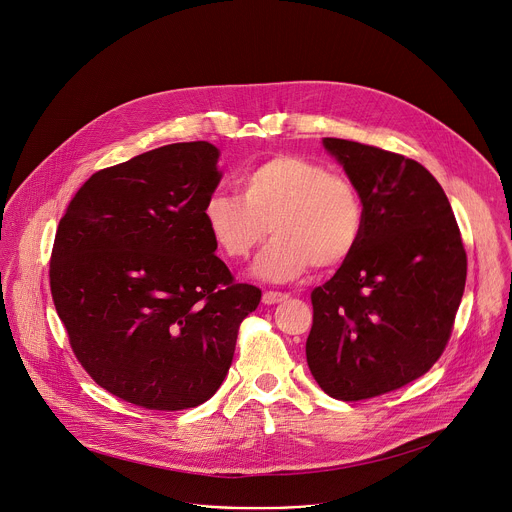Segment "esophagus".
<instances>
[{
	"label": "esophagus",
	"instance_id": "1",
	"mask_svg": "<svg viewBox=\"0 0 512 512\" xmlns=\"http://www.w3.org/2000/svg\"><path fill=\"white\" fill-rule=\"evenodd\" d=\"M287 300V294H279V291H265L263 294V304L265 306H275Z\"/></svg>",
	"mask_w": 512,
	"mask_h": 512
}]
</instances>
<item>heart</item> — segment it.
<instances>
[{
	"label": "heart",
	"mask_w": 512,
	"mask_h": 512,
	"mask_svg": "<svg viewBox=\"0 0 512 512\" xmlns=\"http://www.w3.org/2000/svg\"><path fill=\"white\" fill-rule=\"evenodd\" d=\"M237 194H210L204 225L225 255L247 259L271 233L275 239L255 263L265 281H289L314 263H344L362 231V202L354 186L300 156H277L239 178Z\"/></svg>",
	"instance_id": "b5f03b06"
}]
</instances>
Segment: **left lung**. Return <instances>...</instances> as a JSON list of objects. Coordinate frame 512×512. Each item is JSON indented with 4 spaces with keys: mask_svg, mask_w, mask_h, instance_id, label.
I'll return each instance as SVG.
<instances>
[{
    "mask_svg": "<svg viewBox=\"0 0 512 512\" xmlns=\"http://www.w3.org/2000/svg\"><path fill=\"white\" fill-rule=\"evenodd\" d=\"M362 202L352 255L312 291L308 367L334 399L395 391L442 356L466 285V251L444 188L421 164L324 137Z\"/></svg>",
    "mask_w": 512,
    "mask_h": 512,
    "instance_id": "8db88e82",
    "label": "left lung"
}]
</instances>
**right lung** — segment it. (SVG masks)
<instances>
[{
    "mask_svg": "<svg viewBox=\"0 0 512 512\" xmlns=\"http://www.w3.org/2000/svg\"><path fill=\"white\" fill-rule=\"evenodd\" d=\"M216 162L212 143L190 141L101 170L56 231L50 289L70 346L97 385L145 409L208 401L261 302L233 283L204 225Z\"/></svg>",
    "mask_w": 512,
    "mask_h": 512,
    "instance_id": "obj_1",
    "label": "right lung"
}]
</instances>
